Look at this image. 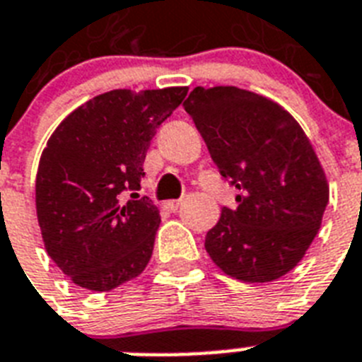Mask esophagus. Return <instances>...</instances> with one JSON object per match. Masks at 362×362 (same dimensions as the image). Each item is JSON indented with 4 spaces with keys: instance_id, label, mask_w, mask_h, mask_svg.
Instances as JSON below:
<instances>
[{
    "instance_id": "esophagus-1",
    "label": "esophagus",
    "mask_w": 362,
    "mask_h": 362,
    "mask_svg": "<svg viewBox=\"0 0 362 362\" xmlns=\"http://www.w3.org/2000/svg\"><path fill=\"white\" fill-rule=\"evenodd\" d=\"M182 204V199H178V201H167L163 202V208H165L167 211H176L178 208H180Z\"/></svg>"
}]
</instances>
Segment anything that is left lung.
I'll list each match as a JSON object with an SVG mask.
<instances>
[{
    "instance_id": "obj_1",
    "label": "left lung",
    "mask_w": 362,
    "mask_h": 362,
    "mask_svg": "<svg viewBox=\"0 0 362 362\" xmlns=\"http://www.w3.org/2000/svg\"><path fill=\"white\" fill-rule=\"evenodd\" d=\"M223 178L240 193L204 247L228 277L277 281L303 260L329 202L324 167L277 102L238 87H195L184 102Z\"/></svg>"
}]
</instances>
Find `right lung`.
<instances>
[{
	"label": "right lung",
	"instance_id": "right-lung-1",
	"mask_svg": "<svg viewBox=\"0 0 362 362\" xmlns=\"http://www.w3.org/2000/svg\"><path fill=\"white\" fill-rule=\"evenodd\" d=\"M186 95L187 87L110 90L49 135L35 180L38 227L49 258L78 286L110 292L151 260L160 210L132 191L156 130Z\"/></svg>",
	"mask_w": 362,
	"mask_h": 362
}]
</instances>
